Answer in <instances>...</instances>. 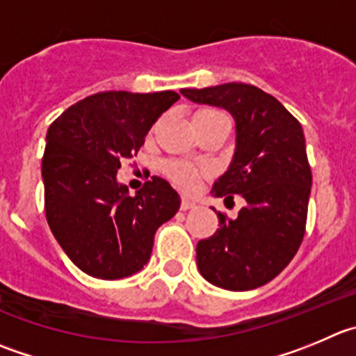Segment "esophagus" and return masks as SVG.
Masks as SVG:
<instances>
[{"label": "esophagus", "instance_id": "34e87169", "mask_svg": "<svg viewBox=\"0 0 356 356\" xmlns=\"http://www.w3.org/2000/svg\"><path fill=\"white\" fill-rule=\"evenodd\" d=\"M180 208L184 209V211H187V209L195 208V202H194V201H191V199H188V197H181V204H180Z\"/></svg>", "mask_w": 356, "mask_h": 356}]
</instances>
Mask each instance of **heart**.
Listing matches in <instances>:
<instances>
[{"mask_svg":"<svg viewBox=\"0 0 356 356\" xmlns=\"http://www.w3.org/2000/svg\"><path fill=\"white\" fill-rule=\"evenodd\" d=\"M201 117H223L222 111L215 110V108H201L199 111H195L194 118H201ZM164 171L165 175L175 181L176 185H180L181 188H191L195 187L199 180V175H201V169L195 168L194 164L185 161H169L164 164Z\"/></svg>","mask_w":356,"mask_h":356,"instance_id":"obj_1","label":"heart"}]
</instances>
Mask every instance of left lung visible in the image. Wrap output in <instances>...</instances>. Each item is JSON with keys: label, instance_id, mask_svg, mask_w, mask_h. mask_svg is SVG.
I'll return each instance as SVG.
<instances>
[{"label": "left lung", "instance_id": "obj_1", "mask_svg": "<svg viewBox=\"0 0 356 356\" xmlns=\"http://www.w3.org/2000/svg\"><path fill=\"white\" fill-rule=\"evenodd\" d=\"M180 92L234 117V157L211 192L225 201L232 194L245 199L234 220L218 213L220 229L197 243L199 273L232 292L259 289L289 266L306 232L313 176L302 125L255 86L232 82Z\"/></svg>", "mask_w": 356, "mask_h": 356}]
</instances>
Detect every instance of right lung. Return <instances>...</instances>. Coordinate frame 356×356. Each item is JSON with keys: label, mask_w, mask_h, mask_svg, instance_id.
<instances>
[{"label": "right lung", "mask_w": 356, "mask_h": 356, "mask_svg": "<svg viewBox=\"0 0 356 356\" xmlns=\"http://www.w3.org/2000/svg\"><path fill=\"white\" fill-rule=\"evenodd\" d=\"M172 90L97 92L67 108L47 133L42 161L45 213L54 238L89 276L120 280L147 266L155 231L180 209V195L154 176L129 195L120 162L138 154Z\"/></svg>", "instance_id": "obj_1"}]
</instances>
